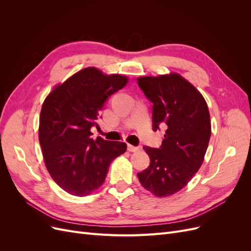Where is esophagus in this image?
<instances>
[{"instance_id": "obj_1", "label": "esophagus", "mask_w": 251, "mask_h": 251, "mask_svg": "<svg viewBox=\"0 0 251 251\" xmlns=\"http://www.w3.org/2000/svg\"><path fill=\"white\" fill-rule=\"evenodd\" d=\"M127 151H138L139 147H134L132 144H127Z\"/></svg>"}]
</instances>
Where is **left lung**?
Listing matches in <instances>:
<instances>
[{
	"instance_id": "left-lung-1",
	"label": "left lung",
	"mask_w": 251,
	"mask_h": 251,
	"mask_svg": "<svg viewBox=\"0 0 251 251\" xmlns=\"http://www.w3.org/2000/svg\"><path fill=\"white\" fill-rule=\"evenodd\" d=\"M153 103V130L166 127L160 149L143 147L149 168L137 174L141 185L158 198L178 193L203 163L211 134L207 103L178 73L137 78Z\"/></svg>"
}]
</instances>
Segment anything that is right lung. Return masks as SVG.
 Masks as SVG:
<instances>
[{
	"label": "right lung",
	"instance_id": "add662e5",
	"mask_svg": "<svg viewBox=\"0 0 251 251\" xmlns=\"http://www.w3.org/2000/svg\"><path fill=\"white\" fill-rule=\"evenodd\" d=\"M128 81L120 74L107 75L85 68L55 86L42 105L39 139L45 165L55 183L68 194L83 197L100 188L111 162L126 144L91 137V127L108 97Z\"/></svg>",
	"mask_w": 251,
	"mask_h": 251
}]
</instances>
